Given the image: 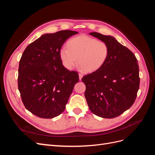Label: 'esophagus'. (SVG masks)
I'll use <instances>...</instances> for the list:
<instances>
[{"label":"esophagus","mask_w":155,"mask_h":155,"mask_svg":"<svg viewBox=\"0 0 155 155\" xmlns=\"http://www.w3.org/2000/svg\"><path fill=\"white\" fill-rule=\"evenodd\" d=\"M82 78H83V74H79V80H81Z\"/></svg>","instance_id":"1"}]
</instances>
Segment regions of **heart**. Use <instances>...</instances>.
Masks as SVG:
<instances>
[{
    "label": "heart",
    "mask_w": 155,
    "mask_h": 155,
    "mask_svg": "<svg viewBox=\"0 0 155 155\" xmlns=\"http://www.w3.org/2000/svg\"><path fill=\"white\" fill-rule=\"evenodd\" d=\"M109 55V48L104 41L87 35H80L69 40L67 48L59 51L63 66L72 70L76 64L85 72H93L104 66Z\"/></svg>",
    "instance_id": "b5f03b06"
}]
</instances>
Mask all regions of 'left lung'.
I'll return each instance as SVG.
<instances>
[{
    "label": "left lung",
    "instance_id": "8db88e82",
    "mask_svg": "<svg viewBox=\"0 0 155 155\" xmlns=\"http://www.w3.org/2000/svg\"><path fill=\"white\" fill-rule=\"evenodd\" d=\"M90 35L105 42L109 55L104 66L81 79L89 109L104 118H114L133 105L140 86L137 59L129 48L113 37L92 32Z\"/></svg>",
    "mask_w": 155,
    "mask_h": 155
}]
</instances>
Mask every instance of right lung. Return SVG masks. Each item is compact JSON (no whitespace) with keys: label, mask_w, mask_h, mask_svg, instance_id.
I'll list each match as a JSON object with an SVG mask.
<instances>
[{"label":"right lung","mask_w":155,"mask_h":155,"mask_svg":"<svg viewBox=\"0 0 155 155\" xmlns=\"http://www.w3.org/2000/svg\"><path fill=\"white\" fill-rule=\"evenodd\" d=\"M78 33L61 30L44 34L22 55L18 88L26 109L37 117L48 119L61 114L79 81L78 73L64 68L59 56L64 42Z\"/></svg>","instance_id":"right-lung-1"}]
</instances>
